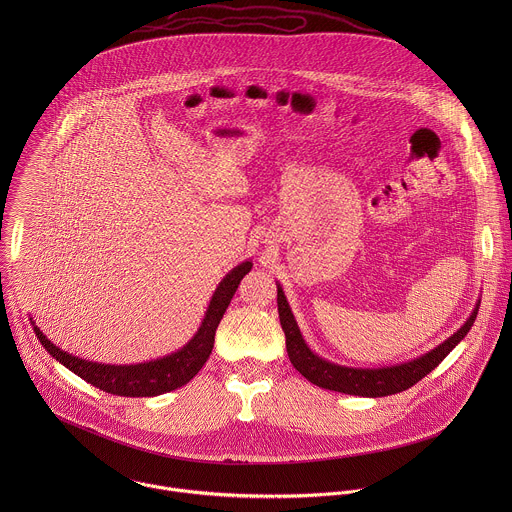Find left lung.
I'll return each mask as SVG.
<instances>
[{
  "label": "left lung",
  "instance_id": "1",
  "mask_svg": "<svg viewBox=\"0 0 512 512\" xmlns=\"http://www.w3.org/2000/svg\"><path fill=\"white\" fill-rule=\"evenodd\" d=\"M278 286V313H280V323L286 333V349L288 357L309 382L317 384L319 388L343 392V394H353V396H366V398H380V396H390L398 394L402 390L412 388L416 382H420L424 376H428L436 366L455 349V345L469 333V329L475 323L477 311H479V301L469 315V319L457 329L447 341H443L436 349L430 353L402 363V365L382 366V368H351V366L335 365L319 355H315L303 341L301 331L295 323L290 303L284 295V290L280 284Z\"/></svg>",
  "mask_w": 512,
  "mask_h": 512
}]
</instances>
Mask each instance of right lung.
Here are the masks:
<instances>
[{
	"mask_svg": "<svg viewBox=\"0 0 512 512\" xmlns=\"http://www.w3.org/2000/svg\"><path fill=\"white\" fill-rule=\"evenodd\" d=\"M252 270V262L246 260L240 266L232 268L224 280L217 286V290L211 297V303L207 307L205 319L195 333V337L177 353H171L163 359L140 363V365H102L92 363L69 355L67 351H61L57 345H53L43 331L33 323V331L45 351L57 359L63 366L73 370L82 380L88 384L116 396H130V398H144V396H159L163 392H171L175 388H181L187 384L201 368L207 363L213 345H215V333L219 327L220 319L236 292L240 280Z\"/></svg>",
	"mask_w": 512,
	"mask_h": 512,
	"instance_id": "add662e5",
	"label": "right lung"
}]
</instances>
